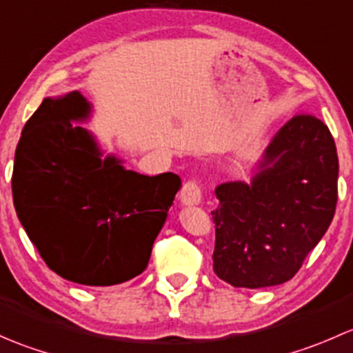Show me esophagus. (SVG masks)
<instances>
[{"mask_svg":"<svg viewBox=\"0 0 353 353\" xmlns=\"http://www.w3.org/2000/svg\"><path fill=\"white\" fill-rule=\"evenodd\" d=\"M179 198L181 203L186 206L199 205V201H201V188H199L194 181H188L183 186V190H181Z\"/></svg>","mask_w":353,"mask_h":353,"instance_id":"1","label":"esophagus"}]
</instances>
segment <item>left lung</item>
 I'll list each match as a JSON object with an SVG mask.
<instances>
[{
	"label": "left lung",
	"instance_id": "8db88e82",
	"mask_svg": "<svg viewBox=\"0 0 353 353\" xmlns=\"http://www.w3.org/2000/svg\"><path fill=\"white\" fill-rule=\"evenodd\" d=\"M213 272L232 287L285 283L333 220L338 155L328 126L311 114L287 121L272 138L251 183L215 188Z\"/></svg>",
	"mask_w": 353,
	"mask_h": 353
}]
</instances>
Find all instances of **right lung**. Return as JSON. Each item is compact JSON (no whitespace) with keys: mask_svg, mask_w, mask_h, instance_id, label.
<instances>
[{"mask_svg":"<svg viewBox=\"0 0 353 353\" xmlns=\"http://www.w3.org/2000/svg\"><path fill=\"white\" fill-rule=\"evenodd\" d=\"M80 92L46 97L15 152L13 205L46 265L70 282L109 287L140 275L163 227L181 177L143 176L104 157Z\"/></svg>","mask_w":353,"mask_h":353,"instance_id":"1","label":"right lung"}]
</instances>
